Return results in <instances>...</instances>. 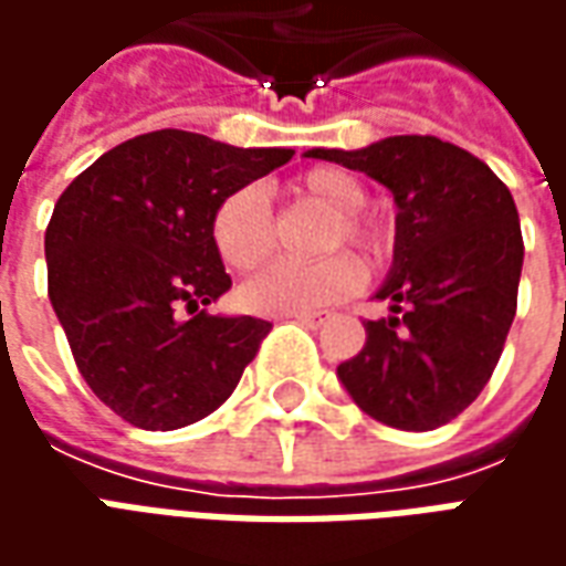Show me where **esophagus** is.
I'll use <instances>...</instances> for the list:
<instances>
[{
  "instance_id": "1",
  "label": "esophagus",
  "mask_w": 566,
  "mask_h": 566,
  "mask_svg": "<svg viewBox=\"0 0 566 566\" xmlns=\"http://www.w3.org/2000/svg\"><path fill=\"white\" fill-rule=\"evenodd\" d=\"M327 318H331L327 312H308V315H294L296 324H303V327H312V331H318L321 324H324Z\"/></svg>"
}]
</instances>
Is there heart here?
<instances>
[{"label":"heart","mask_w":566,"mask_h":566,"mask_svg":"<svg viewBox=\"0 0 566 566\" xmlns=\"http://www.w3.org/2000/svg\"><path fill=\"white\" fill-rule=\"evenodd\" d=\"M291 190L300 199L333 211L324 248L345 242L360 248L369 258H379L385 251V235L379 227L357 218V211L367 202V190L352 172L336 166H318L300 175ZM211 245L230 270H254L260 260H266L272 248V214L258 187H239L221 199L211 218ZM360 284L364 270L348 254H331L315 263L275 260L239 287V303L254 315L294 318L343 303L360 291Z\"/></svg>","instance_id":"heart-1"}]
</instances>
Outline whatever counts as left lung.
Masks as SVG:
<instances>
[{"mask_svg": "<svg viewBox=\"0 0 566 566\" xmlns=\"http://www.w3.org/2000/svg\"><path fill=\"white\" fill-rule=\"evenodd\" d=\"M391 190L394 263L360 355L336 367L369 418L433 430L461 416L497 367L515 318L524 242L510 187L437 136H388L367 148H312Z\"/></svg>", "mask_w": 566, "mask_h": 566, "instance_id": "obj_1", "label": "left lung"}]
</instances>
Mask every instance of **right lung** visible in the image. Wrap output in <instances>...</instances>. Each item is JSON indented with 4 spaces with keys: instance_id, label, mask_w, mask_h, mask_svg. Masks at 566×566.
<instances>
[{
    "instance_id": "obj_1",
    "label": "right lung",
    "mask_w": 566,
    "mask_h": 566,
    "mask_svg": "<svg viewBox=\"0 0 566 566\" xmlns=\"http://www.w3.org/2000/svg\"><path fill=\"white\" fill-rule=\"evenodd\" d=\"M291 157L157 129L105 150L56 199L44 233L51 306L91 391L133 427L211 416L258 355L270 321L206 312L233 284L211 218Z\"/></svg>"
}]
</instances>
